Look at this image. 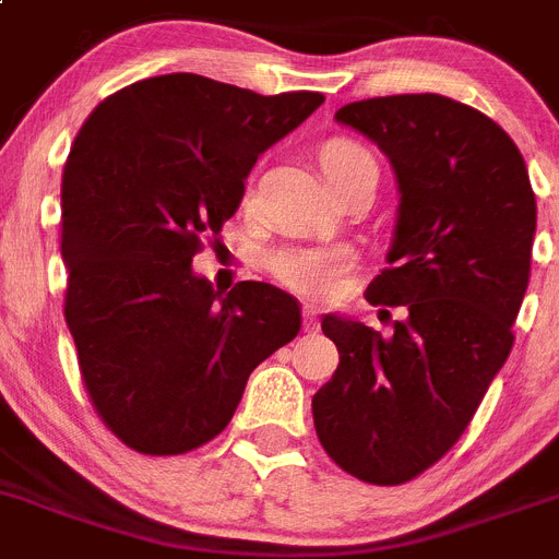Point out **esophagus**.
<instances>
[{
  "label": "esophagus",
  "instance_id": "esophagus-1",
  "mask_svg": "<svg viewBox=\"0 0 559 559\" xmlns=\"http://www.w3.org/2000/svg\"><path fill=\"white\" fill-rule=\"evenodd\" d=\"M304 331L306 333L320 331V317H317V311L311 309V306H306V309H304Z\"/></svg>",
  "mask_w": 559,
  "mask_h": 559
}]
</instances>
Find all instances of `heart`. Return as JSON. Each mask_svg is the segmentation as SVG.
<instances>
[{
    "label": "heart",
    "mask_w": 559,
    "mask_h": 559,
    "mask_svg": "<svg viewBox=\"0 0 559 559\" xmlns=\"http://www.w3.org/2000/svg\"><path fill=\"white\" fill-rule=\"evenodd\" d=\"M320 159L328 179L333 181L353 162L372 159V154L353 140L336 138L322 145ZM267 270L286 289L320 304L336 292L338 281L353 270V253L342 245H281L267 255Z\"/></svg>",
    "instance_id": "obj_1"
}]
</instances>
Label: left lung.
I'll list each match as a JSON object with an SVG mask.
<instances>
[{
  "mask_svg": "<svg viewBox=\"0 0 559 559\" xmlns=\"http://www.w3.org/2000/svg\"><path fill=\"white\" fill-rule=\"evenodd\" d=\"M336 121L374 140L397 174L389 267L364 297L405 306V320L383 338L328 314L322 331L338 367L311 414L338 468L403 485L457 444L508 361L538 206L510 134L468 104L438 93L380 96L344 104Z\"/></svg>",
  "mask_w": 559,
  "mask_h": 559,
  "instance_id": "1",
  "label": "left lung"
}]
</instances>
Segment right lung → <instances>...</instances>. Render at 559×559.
Returning a JSON list of instances; mask_svg holds the SVG:
<instances>
[{"label":"right lung","mask_w":559,"mask_h":559,"mask_svg":"<svg viewBox=\"0 0 559 559\" xmlns=\"http://www.w3.org/2000/svg\"><path fill=\"white\" fill-rule=\"evenodd\" d=\"M322 102L165 74L82 123L60 190L66 322L87 397L129 450L185 455L221 436L250 372L300 331L278 286L221 295L190 262L217 245L259 154Z\"/></svg>","instance_id":"add662e5"}]
</instances>
